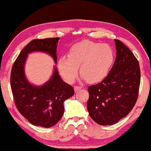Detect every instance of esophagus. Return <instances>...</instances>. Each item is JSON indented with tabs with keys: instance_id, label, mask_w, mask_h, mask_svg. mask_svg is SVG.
Listing matches in <instances>:
<instances>
[{
	"instance_id": "esophagus-1",
	"label": "esophagus",
	"mask_w": 151,
	"mask_h": 151,
	"mask_svg": "<svg viewBox=\"0 0 151 151\" xmlns=\"http://www.w3.org/2000/svg\"><path fill=\"white\" fill-rule=\"evenodd\" d=\"M81 88H82L81 86H74V90H75L76 92L78 91L81 89Z\"/></svg>"
}]
</instances>
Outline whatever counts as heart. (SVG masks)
I'll return each mask as SVG.
<instances>
[{
    "mask_svg": "<svg viewBox=\"0 0 151 151\" xmlns=\"http://www.w3.org/2000/svg\"><path fill=\"white\" fill-rule=\"evenodd\" d=\"M115 60L113 49L108 45L84 40L74 45L67 56L58 62L59 72L65 81L72 83L80 73L88 83L100 82L108 75Z\"/></svg>",
    "mask_w": 151,
    "mask_h": 151,
    "instance_id": "heart-1",
    "label": "heart"
}]
</instances>
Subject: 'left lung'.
Segmentation results:
<instances>
[{"label":"left lung","instance_id":"obj_1","mask_svg":"<svg viewBox=\"0 0 151 151\" xmlns=\"http://www.w3.org/2000/svg\"><path fill=\"white\" fill-rule=\"evenodd\" d=\"M116 58L108 75L88 87L87 110L100 125H112L127 116L135 106L140 84L139 62L133 52L115 39Z\"/></svg>","mask_w":151,"mask_h":151}]
</instances>
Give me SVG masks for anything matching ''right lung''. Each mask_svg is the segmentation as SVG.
<instances>
[{
  "label": "right lung",
  "instance_id": "add662e5",
  "mask_svg": "<svg viewBox=\"0 0 151 151\" xmlns=\"http://www.w3.org/2000/svg\"><path fill=\"white\" fill-rule=\"evenodd\" d=\"M60 38L35 39L21 51L12 67L10 84L15 105L32 124L49 128L58 122L64 113V102L74 95L73 88L65 83L57 68L48 82L40 86L31 84L24 75L28 53L42 51L57 63L56 49Z\"/></svg>",
  "mask_w": 151,
  "mask_h": 151
}]
</instances>
